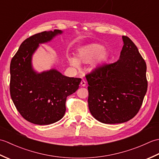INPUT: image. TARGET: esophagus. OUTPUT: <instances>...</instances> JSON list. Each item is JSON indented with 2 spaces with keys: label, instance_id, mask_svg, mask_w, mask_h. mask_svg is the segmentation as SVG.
<instances>
[{
  "label": "esophagus",
  "instance_id": "34e87169",
  "mask_svg": "<svg viewBox=\"0 0 159 159\" xmlns=\"http://www.w3.org/2000/svg\"><path fill=\"white\" fill-rule=\"evenodd\" d=\"M80 85L83 86V87H85L86 85V82H85V80H84V79H83L81 80V82H80Z\"/></svg>",
  "mask_w": 159,
  "mask_h": 159
}]
</instances>
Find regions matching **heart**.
<instances>
[{
	"label": "heart",
	"mask_w": 159,
	"mask_h": 159,
	"mask_svg": "<svg viewBox=\"0 0 159 159\" xmlns=\"http://www.w3.org/2000/svg\"><path fill=\"white\" fill-rule=\"evenodd\" d=\"M108 53L103 49V46L98 43H91L80 48L77 53L76 59L74 57L68 56L67 61L71 66L78 67L79 62L88 63L91 60V66L96 68L106 61Z\"/></svg>",
	"instance_id": "obj_1"
}]
</instances>
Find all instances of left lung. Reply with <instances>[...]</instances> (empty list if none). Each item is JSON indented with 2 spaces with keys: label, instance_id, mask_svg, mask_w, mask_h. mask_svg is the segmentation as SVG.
I'll return each instance as SVG.
<instances>
[{
  "label": "left lung",
  "instance_id": "1",
  "mask_svg": "<svg viewBox=\"0 0 159 159\" xmlns=\"http://www.w3.org/2000/svg\"><path fill=\"white\" fill-rule=\"evenodd\" d=\"M119 60L98 67L85 76L91 114L104 124H120L139 112L148 88L146 63L126 36Z\"/></svg>",
  "mask_w": 159,
  "mask_h": 159
}]
</instances>
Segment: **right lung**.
<instances>
[{"label":"right lung","mask_w":159,"mask_h":159,"mask_svg":"<svg viewBox=\"0 0 159 159\" xmlns=\"http://www.w3.org/2000/svg\"><path fill=\"white\" fill-rule=\"evenodd\" d=\"M58 29L33 35L24 41L10 64V94L13 104L26 120L48 125L60 120L66 113L67 97L79 89L81 79L67 77L55 69L37 72L32 57L39 43L61 34Z\"/></svg>","instance_id":"obj_1"}]
</instances>
